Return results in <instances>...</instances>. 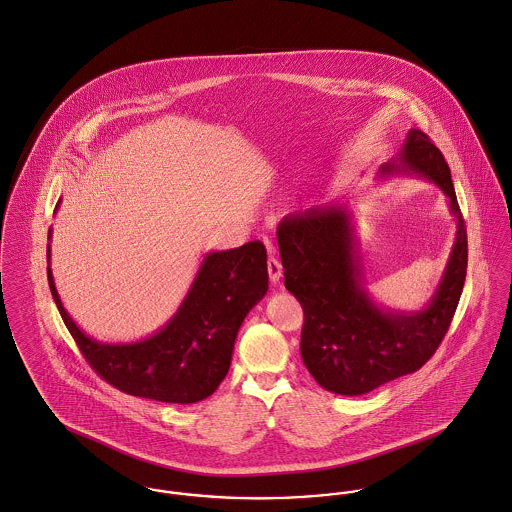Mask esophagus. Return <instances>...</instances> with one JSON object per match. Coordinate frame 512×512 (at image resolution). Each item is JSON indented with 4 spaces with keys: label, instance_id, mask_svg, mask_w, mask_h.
I'll use <instances>...</instances> for the list:
<instances>
[{
    "label": "esophagus",
    "instance_id": "obj_1",
    "mask_svg": "<svg viewBox=\"0 0 512 512\" xmlns=\"http://www.w3.org/2000/svg\"><path fill=\"white\" fill-rule=\"evenodd\" d=\"M267 271H269L271 283H279V279H281V275H283V265H281V261H279L275 255L269 257V261H267Z\"/></svg>",
    "mask_w": 512,
    "mask_h": 512
}]
</instances>
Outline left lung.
I'll use <instances>...</instances> for the list:
<instances>
[{"mask_svg": "<svg viewBox=\"0 0 512 512\" xmlns=\"http://www.w3.org/2000/svg\"><path fill=\"white\" fill-rule=\"evenodd\" d=\"M381 172L432 180L448 196L457 220L446 271L426 308L391 312L371 300L345 208H308L286 216L277 229L284 286L304 310L302 361L320 387L345 397L414 373L434 355L448 334L467 273V231L442 151L426 133L410 129L397 161Z\"/></svg>", "mask_w": 512, "mask_h": 512, "instance_id": "left-lung-1", "label": "left lung"}]
</instances>
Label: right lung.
Wrapping results in <instances>:
<instances>
[{
  "label": "right lung",
  "mask_w": 512,
  "mask_h": 512,
  "mask_svg": "<svg viewBox=\"0 0 512 512\" xmlns=\"http://www.w3.org/2000/svg\"><path fill=\"white\" fill-rule=\"evenodd\" d=\"M51 263V245H47ZM49 286L62 322L88 365L133 397L192 404L210 397L228 375L233 343L249 310L267 294V249L249 241L208 253L180 308L155 336L135 343H100L64 310L53 271Z\"/></svg>",
  "instance_id": "add662e5"
}]
</instances>
